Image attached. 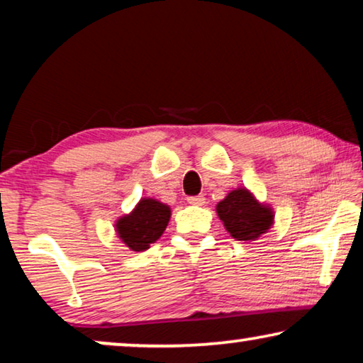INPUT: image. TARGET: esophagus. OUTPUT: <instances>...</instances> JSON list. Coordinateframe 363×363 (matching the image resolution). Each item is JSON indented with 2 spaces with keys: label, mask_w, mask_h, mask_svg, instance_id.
<instances>
[{
  "label": "esophagus",
  "mask_w": 363,
  "mask_h": 363,
  "mask_svg": "<svg viewBox=\"0 0 363 363\" xmlns=\"http://www.w3.org/2000/svg\"><path fill=\"white\" fill-rule=\"evenodd\" d=\"M188 203H190V205H195V206H203L206 203V200H205V196H190L188 198Z\"/></svg>",
  "instance_id": "1"
}]
</instances>
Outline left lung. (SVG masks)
<instances>
[{"mask_svg": "<svg viewBox=\"0 0 363 363\" xmlns=\"http://www.w3.org/2000/svg\"><path fill=\"white\" fill-rule=\"evenodd\" d=\"M216 215L236 241H256L274 226V208L246 186L231 190L216 205Z\"/></svg>", "mask_w": 363, "mask_h": 363, "instance_id": "8db88e82", "label": "left lung"}]
</instances>
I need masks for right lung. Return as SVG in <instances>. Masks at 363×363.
Listing matches in <instances>:
<instances>
[{
  "label": "right lung",
  "instance_id": "obj_1",
  "mask_svg": "<svg viewBox=\"0 0 363 363\" xmlns=\"http://www.w3.org/2000/svg\"><path fill=\"white\" fill-rule=\"evenodd\" d=\"M172 210L157 198H140L130 213L116 220V235L133 252L145 251L163 235Z\"/></svg>",
  "mask_w": 363,
  "mask_h": 363
}]
</instances>
